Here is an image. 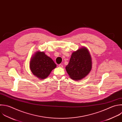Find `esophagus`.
<instances>
[{
  "instance_id": "obj_1",
  "label": "esophagus",
  "mask_w": 122,
  "mask_h": 122,
  "mask_svg": "<svg viewBox=\"0 0 122 122\" xmlns=\"http://www.w3.org/2000/svg\"><path fill=\"white\" fill-rule=\"evenodd\" d=\"M58 66H59V67H60V68H62V67H63V65H62V64H59Z\"/></svg>"
}]
</instances>
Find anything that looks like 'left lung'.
<instances>
[{"label":"left lung","instance_id":"1","mask_svg":"<svg viewBox=\"0 0 122 122\" xmlns=\"http://www.w3.org/2000/svg\"><path fill=\"white\" fill-rule=\"evenodd\" d=\"M92 69L91 57L84 47L78 50L71 54L66 70L73 80L79 81L88 74Z\"/></svg>","mask_w":122,"mask_h":122}]
</instances>
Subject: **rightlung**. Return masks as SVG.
I'll use <instances>...</instances> for the list:
<instances>
[{"mask_svg":"<svg viewBox=\"0 0 122 122\" xmlns=\"http://www.w3.org/2000/svg\"><path fill=\"white\" fill-rule=\"evenodd\" d=\"M56 65L44 52L38 51L31 59L30 68L32 73L41 79L47 78Z\"/></svg>","mask_w":122,"mask_h":122,"instance_id":"right-lung-1","label":"right lung"}]
</instances>
